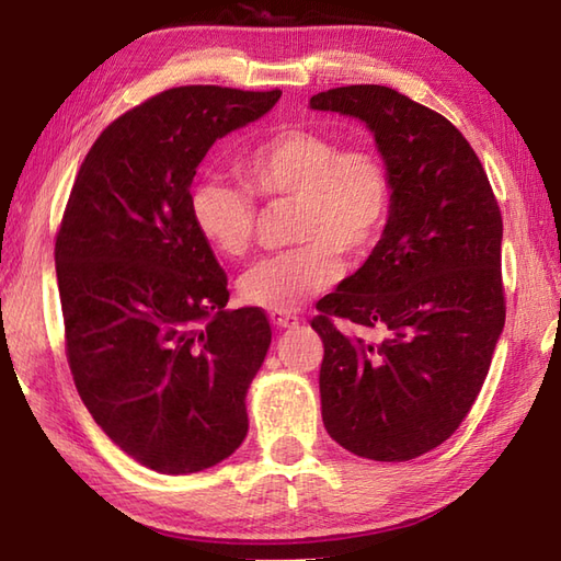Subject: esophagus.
<instances>
[{"label":"esophagus","mask_w":561,"mask_h":561,"mask_svg":"<svg viewBox=\"0 0 561 561\" xmlns=\"http://www.w3.org/2000/svg\"><path fill=\"white\" fill-rule=\"evenodd\" d=\"M270 318H272V323L277 325V328H296V325H299V316H294V313L277 311V313H272Z\"/></svg>","instance_id":"34e87169"}]
</instances>
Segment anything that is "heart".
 Segmentation results:
<instances>
[{"label": "heart", "instance_id": "b5f03b06", "mask_svg": "<svg viewBox=\"0 0 561 561\" xmlns=\"http://www.w3.org/2000/svg\"><path fill=\"white\" fill-rule=\"evenodd\" d=\"M243 183L205 178L190 190L197 233L224 257H243L257 233L255 197L296 202L289 250L250 267L238 291L248 306L289 313L330 289L340 257L362 262L386 233L392 214L390 165L371 145H350L313 127H284L241 159Z\"/></svg>", "mask_w": 561, "mask_h": 561}]
</instances>
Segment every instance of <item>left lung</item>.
Returning <instances> with one entry per match:
<instances>
[{"label": "left lung", "mask_w": 561, "mask_h": 561, "mask_svg": "<svg viewBox=\"0 0 561 561\" xmlns=\"http://www.w3.org/2000/svg\"><path fill=\"white\" fill-rule=\"evenodd\" d=\"M311 108L364 121L396 183L383 238L311 320L323 424L354 456L412 460L456 432L490 371L506 318L502 211L458 127L404 93L356 83ZM335 317L387 337L344 336Z\"/></svg>", "instance_id": "left-lung-1"}]
</instances>
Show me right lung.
Wrapping results in <instances>:
<instances>
[{
	"label": "right lung",
	"mask_w": 561,
	"mask_h": 561,
	"mask_svg": "<svg viewBox=\"0 0 561 561\" xmlns=\"http://www.w3.org/2000/svg\"><path fill=\"white\" fill-rule=\"evenodd\" d=\"M282 91L178 87L93 141L55 238L65 350L93 420L137 462L199 472L248 434L265 311H226V274L190 219L199 161Z\"/></svg>",
	"instance_id": "right-lung-1"
}]
</instances>
